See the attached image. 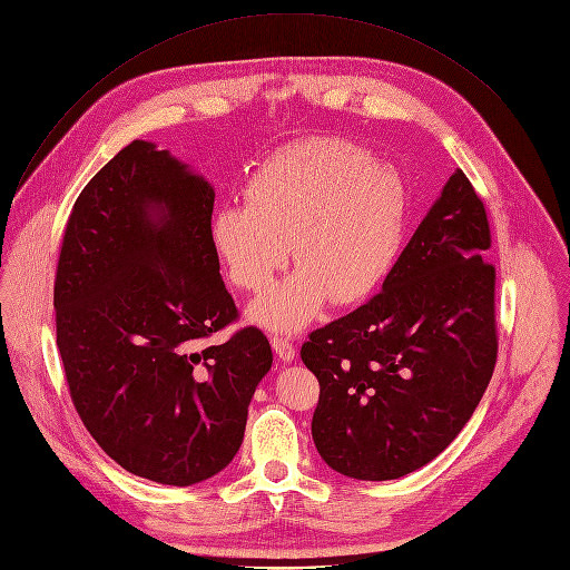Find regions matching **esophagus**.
I'll return each instance as SVG.
<instances>
[{"label":"esophagus","mask_w":570,"mask_h":570,"mask_svg":"<svg viewBox=\"0 0 570 570\" xmlns=\"http://www.w3.org/2000/svg\"><path fill=\"white\" fill-rule=\"evenodd\" d=\"M271 345H273V350H275V354L282 358V361H293L295 358V345L286 338V336H273L271 338Z\"/></svg>","instance_id":"esophagus-1"}]
</instances>
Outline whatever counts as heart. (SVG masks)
I'll return each mask as SVG.
<instances>
[{
    "mask_svg": "<svg viewBox=\"0 0 570 570\" xmlns=\"http://www.w3.org/2000/svg\"><path fill=\"white\" fill-rule=\"evenodd\" d=\"M402 181L343 138H314L275 151L258 168L245 204L214 216L212 240L229 282L264 293L288 264L297 271L249 306V321L271 332H299L332 299L368 297L402 245Z\"/></svg>",
    "mask_w": 570,
    "mask_h": 570,
    "instance_id": "heart-1",
    "label": "heart"
}]
</instances>
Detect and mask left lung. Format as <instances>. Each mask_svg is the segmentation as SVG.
I'll use <instances>...</instances> for the list:
<instances>
[{
  "mask_svg": "<svg viewBox=\"0 0 570 570\" xmlns=\"http://www.w3.org/2000/svg\"><path fill=\"white\" fill-rule=\"evenodd\" d=\"M489 247L484 202L456 170L382 291L302 343L321 384L314 443L336 473L397 480L471 421L498 358Z\"/></svg>",
  "mask_w": 570,
  "mask_h": 570,
  "instance_id": "8db88e82",
  "label": "left lung"
}]
</instances>
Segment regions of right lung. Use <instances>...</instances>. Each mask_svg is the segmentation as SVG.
<instances>
[{
    "label": "right lung",
    "mask_w": 570,
    "mask_h": 570,
    "mask_svg": "<svg viewBox=\"0 0 570 570\" xmlns=\"http://www.w3.org/2000/svg\"><path fill=\"white\" fill-rule=\"evenodd\" d=\"M214 188L134 140L79 193L61 243L57 345L81 423L125 471L170 487L220 473L273 366L236 323L212 240Z\"/></svg>",
    "instance_id": "add662e5"
}]
</instances>
